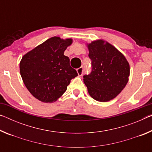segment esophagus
Returning a JSON list of instances; mask_svg holds the SVG:
<instances>
[{"label": "esophagus", "instance_id": "esophagus-1", "mask_svg": "<svg viewBox=\"0 0 152 152\" xmlns=\"http://www.w3.org/2000/svg\"><path fill=\"white\" fill-rule=\"evenodd\" d=\"M83 67H80V68H79L77 69V73H78V76H82V74H83Z\"/></svg>", "mask_w": 152, "mask_h": 152}]
</instances>
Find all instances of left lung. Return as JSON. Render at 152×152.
<instances>
[{
    "label": "left lung",
    "instance_id": "obj_1",
    "mask_svg": "<svg viewBox=\"0 0 152 152\" xmlns=\"http://www.w3.org/2000/svg\"><path fill=\"white\" fill-rule=\"evenodd\" d=\"M92 60V72L83 76L92 98L99 102L115 99L129 80V64L124 55L103 39L86 43Z\"/></svg>",
    "mask_w": 152,
    "mask_h": 152
}]
</instances>
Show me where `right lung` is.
Segmentation results:
<instances>
[{
	"label": "right lung",
	"instance_id": "right-lung-1",
	"mask_svg": "<svg viewBox=\"0 0 152 152\" xmlns=\"http://www.w3.org/2000/svg\"><path fill=\"white\" fill-rule=\"evenodd\" d=\"M71 38L51 37L29 51L20 61V74L25 86L43 102L57 101L78 73L70 65L64 51L72 43Z\"/></svg>",
	"mask_w": 152,
	"mask_h": 152
}]
</instances>
